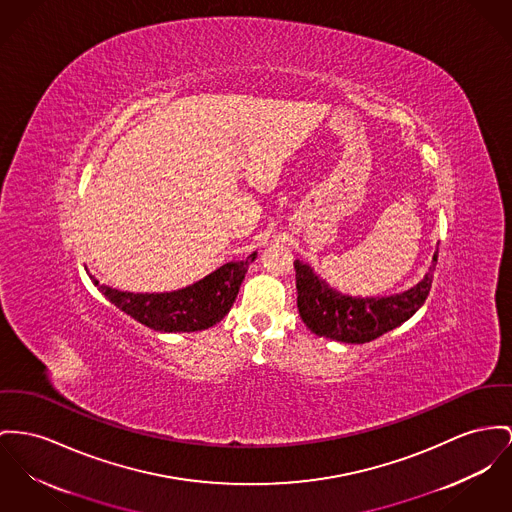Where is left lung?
Returning a JSON list of instances; mask_svg holds the SVG:
<instances>
[{
	"mask_svg": "<svg viewBox=\"0 0 512 512\" xmlns=\"http://www.w3.org/2000/svg\"><path fill=\"white\" fill-rule=\"evenodd\" d=\"M439 250L429 273L408 291L390 297H349L328 287L307 264L295 262L297 307L308 330L320 338L343 343H367L411 318L433 285Z\"/></svg>",
	"mask_w": 512,
	"mask_h": 512,
	"instance_id": "8db88e82",
	"label": "left lung"
}]
</instances>
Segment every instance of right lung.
<instances>
[{
  "mask_svg": "<svg viewBox=\"0 0 512 512\" xmlns=\"http://www.w3.org/2000/svg\"><path fill=\"white\" fill-rule=\"evenodd\" d=\"M252 252L242 262H229L198 283L172 293H130L99 285L104 297L147 328L159 332H198L215 326L231 310Z\"/></svg>",
  "mask_w": 512,
  "mask_h": 512,
  "instance_id": "obj_1",
  "label": "right lung"
}]
</instances>
